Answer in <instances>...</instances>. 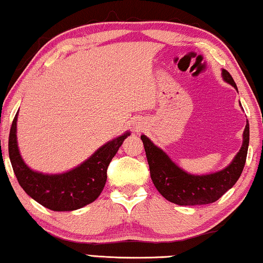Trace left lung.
<instances>
[{
  "label": "left lung",
  "instance_id": "1",
  "mask_svg": "<svg viewBox=\"0 0 263 263\" xmlns=\"http://www.w3.org/2000/svg\"><path fill=\"white\" fill-rule=\"evenodd\" d=\"M222 77L237 90L229 72L222 70ZM141 140L146 151L151 178L161 196L178 205H204L218 200L241 176L248 153L249 123L247 121L242 147L230 165L222 171L205 176L186 173L146 135H141Z\"/></svg>",
  "mask_w": 263,
  "mask_h": 263
}]
</instances>
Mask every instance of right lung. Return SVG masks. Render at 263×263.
I'll list each match as a JSON object with an SVG mask.
<instances>
[{"label":"right lung","mask_w":263,"mask_h":263,"mask_svg":"<svg viewBox=\"0 0 263 263\" xmlns=\"http://www.w3.org/2000/svg\"><path fill=\"white\" fill-rule=\"evenodd\" d=\"M17 112L11 123L8 151L11 166L25 192L43 206L53 211H72L92 203L103 191L106 170L119 151L127 132L103 144L84 162L62 174H44L30 170L22 160L16 139Z\"/></svg>","instance_id":"1"}]
</instances>
